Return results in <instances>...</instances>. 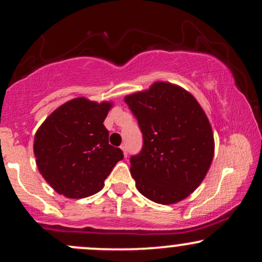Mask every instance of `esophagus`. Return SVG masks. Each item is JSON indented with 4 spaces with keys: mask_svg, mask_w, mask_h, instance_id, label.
Returning a JSON list of instances; mask_svg holds the SVG:
<instances>
[{
    "mask_svg": "<svg viewBox=\"0 0 262 262\" xmlns=\"http://www.w3.org/2000/svg\"><path fill=\"white\" fill-rule=\"evenodd\" d=\"M121 149H122V151H123V154H124V156H127L128 155L127 145H125V144H123V145H121Z\"/></svg>",
    "mask_w": 262,
    "mask_h": 262,
    "instance_id": "34e87169",
    "label": "esophagus"
}]
</instances>
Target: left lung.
<instances>
[{"label": "left lung", "mask_w": 262, "mask_h": 262, "mask_svg": "<svg viewBox=\"0 0 262 262\" xmlns=\"http://www.w3.org/2000/svg\"><path fill=\"white\" fill-rule=\"evenodd\" d=\"M143 133V148L130 158L138 191L160 204L185 200L208 172L214 138L206 113L182 87L155 82L125 96Z\"/></svg>", "instance_id": "8db88e82"}]
</instances>
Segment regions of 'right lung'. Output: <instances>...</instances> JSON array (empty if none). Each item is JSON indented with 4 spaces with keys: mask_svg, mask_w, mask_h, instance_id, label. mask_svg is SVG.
<instances>
[{
    "mask_svg": "<svg viewBox=\"0 0 262 262\" xmlns=\"http://www.w3.org/2000/svg\"><path fill=\"white\" fill-rule=\"evenodd\" d=\"M111 102L74 98L56 108L34 137L39 172L59 194L85 198L100 192L111 171L123 159L108 144L103 122Z\"/></svg>",
    "mask_w": 262,
    "mask_h": 262,
    "instance_id": "add662e5",
    "label": "right lung"
}]
</instances>
